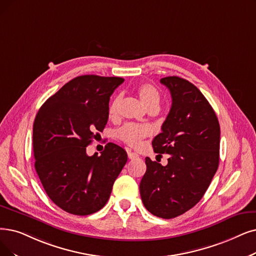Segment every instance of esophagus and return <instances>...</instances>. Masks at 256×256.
<instances>
[{
  "instance_id": "obj_1",
  "label": "esophagus",
  "mask_w": 256,
  "mask_h": 256,
  "mask_svg": "<svg viewBox=\"0 0 256 256\" xmlns=\"http://www.w3.org/2000/svg\"><path fill=\"white\" fill-rule=\"evenodd\" d=\"M138 158V153L128 151V158H129V160H134V158Z\"/></svg>"
}]
</instances>
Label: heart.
<instances>
[{"mask_svg": "<svg viewBox=\"0 0 256 256\" xmlns=\"http://www.w3.org/2000/svg\"><path fill=\"white\" fill-rule=\"evenodd\" d=\"M138 94L144 105L148 110L150 109H158L160 106V92L158 88L150 83L142 84L138 89ZM120 102V96H116L109 105V116H114L118 112V108ZM150 131L147 127L136 126L134 124H126L120 127L116 131V138L122 142H126L131 147H138L140 140L148 136Z\"/></svg>", "mask_w": 256, "mask_h": 256, "instance_id": "obj_1", "label": "heart"}]
</instances>
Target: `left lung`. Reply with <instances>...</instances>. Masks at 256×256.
Segmentation results:
<instances>
[{
	"instance_id": "obj_1",
	"label": "left lung",
	"mask_w": 256,
	"mask_h": 256,
	"mask_svg": "<svg viewBox=\"0 0 256 256\" xmlns=\"http://www.w3.org/2000/svg\"><path fill=\"white\" fill-rule=\"evenodd\" d=\"M160 83L169 89L172 105L152 147L169 158L162 166L146 158L140 193L150 213L169 220L196 206L207 191L218 168L220 129L198 87L178 76L160 78Z\"/></svg>"
}]
</instances>
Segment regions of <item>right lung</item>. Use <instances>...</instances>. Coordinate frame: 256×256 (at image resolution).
<instances>
[{"mask_svg":"<svg viewBox=\"0 0 256 256\" xmlns=\"http://www.w3.org/2000/svg\"><path fill=\"white\" fill-rule=\"evenodd\" d=\"M122 82L118 76H76L38 111L34 168L49 198L68 213L89 216L103 208L127 162L126 151L114 142L100 156L86 153L104 130L110 96Z\"/></svg>","mask_w":256,"mask_h":256,"instance_id":"obj_1","label":"right lung"}]
</instances>
